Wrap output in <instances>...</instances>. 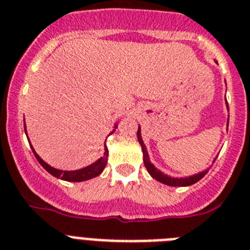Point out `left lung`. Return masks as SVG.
<instances>
[{
    "label": "left lung",
    "mask_w": 250,
    "mask_h": 250,
    "mask_svg": "<svg viewBox=\"0 0 250 250\" xmlns=\"http://www.w3.org/2000/svg\"><path fill=\"white\" fill-rule=\"evenodd\" d=\"M226 104H227V101H226ZM227 109H229V105H227ZM137 139H139V143L140 145H141V149H143L144 164H145L146 169H147V172H149L151 177L155 178L157 181L162 182V184L168 185V186H190V185L198 182L199 180H202V178L207 174V172H208V169H206V171L200 172V173L192 174V176H190V177H184V178L171 177V176H167V174L162 173V172H160L158 168L154 167V164L150 162L149 154H147L146 146L145 144H144L143 139H141V131H140V127H139V131H137Z\"/></svg>",
    "instance_id": "left-lung-1"
}]
</instances>
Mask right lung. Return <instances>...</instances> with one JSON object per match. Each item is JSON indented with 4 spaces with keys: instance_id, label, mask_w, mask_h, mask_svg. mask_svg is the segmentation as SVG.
I'll return each instance as SVG.
<instances>
[{
    "instance_id": "1",
    "label": "right lung",
    "mask_w": 250,
    "mask_h": 250,
    "mask_svg": "<svg viewBox=\"0 0 250 250\" xmlns=\"http://www.w3.org/2000/svg\"><path fill=\"white\" fill-rule=\"evenodd\" d=\"M114 128H117V125H114ZM114 131L115 129H113V132ZM113 132H111V133H113ZM25 133H26V128H25ZM30 147H32V150H33L34 157L37 158V160L40 162L41 166H42V167H43L48 173L52 174L54 177L62 178V180H64V181L81 182V181H86V180H91V178L96 177V176H99L101 172L104 171V168L105 166H106V162H107V147L105 146L104 155H103L99 160H96L95 163L88 166V167H84L82 168V169H78V171H60V169H56V168L48 166V164L41 159L40 155L34 151L33 146L30 145Z\"/></svg>"
}]
</instances>
